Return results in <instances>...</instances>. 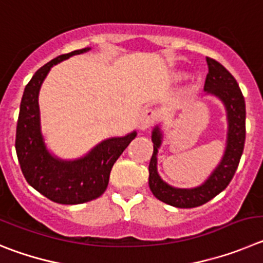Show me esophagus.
<instances>
[{
  "label": "esophagus",
  "instance_id": "1",
  "mask_svg": "<svg viewBox=\"0 0 263 263\" xmlns=\"http://www.w3.org/2000/svg\"><path fill=\"white\" fill-rule=\"evenodd\" d=\"M156 118H157V115H156L155 111L146 110L139 118V129L140 131H146V129L151 128L153 126V123L156 122Z\"/></svg>",
  "mask_w": 263,
  "mask_h": 263
}]
</instances>
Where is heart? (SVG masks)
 I'll use <instances>...</instances> for the list:
<instances>
[{
	"label": "heart",
	"instance_id": "obj_1",
	"mask_svg": "<svg viewBox=\"0 0 263 263\" xmlns=\"http://www.w3.org/2000/svg\"><path fill=\"white\" fill-rule=\"evenodd\" d=\"M186 76H187V72L183 69H174L170 72V79L174 81H181V80L186 79Z\"/></svg>",
	"mask_w": 263,
	"mask_h": 263
}]
</instances>
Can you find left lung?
<instances>
[{
	"label": "left lung",
	"mask_w": 263,
	"mask_h": 263,
	"mask_svg": "<svg viewBox=\"0 0 263 263\" xmlns=\"http://www.w3.org/2000/svg\"><path fill=\"white\" fill-rule=\"evenodd\" d=\"M208 74L205 79V97L221 102L226 110L227 140L221 160L204 182L195 187L182 189L172 186L158 174V149L165 139L162 124L152 131L153 155L149 162V189L161 202L177 208H193L202 205L220 194L229 184L240 162L245 143V99L235 77L214 59L207 58Z\"/></svg>",
	"instance_id": "8db88e82"
}]
</instances>
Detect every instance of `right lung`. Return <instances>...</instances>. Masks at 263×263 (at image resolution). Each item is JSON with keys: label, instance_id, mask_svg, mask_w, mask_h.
Instances as JSON below:
<instances>
[{"label": "right lung", "instance_id": "obj_1", "mask_svg": "<svg viewBox=\"0 0 263 263\" xmlns=\"http://www.w3.org/2000/svg\"><path fill=\"white\" fill-rule=\"evenodd\" d=\"M90 49H76L43 65L26 85L21 102L15 149L23 176L35 190L60 204H81L102 195L111 167L137 135L134 129L124 136L108 137L77 158L59 157L47 145L40 118V87L53 65Z\"/></svg>", "mask_w": 263, "mask_h": 263}]
</instances>
